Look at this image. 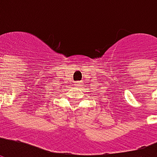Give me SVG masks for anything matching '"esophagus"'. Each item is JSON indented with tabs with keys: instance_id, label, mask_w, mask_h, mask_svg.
Returning a JSON list of instances; mask_svg holds the SVG:
<instances>
[{
	"instance_id": "1",
	"label": "esophagus",
	"mask_w": 157,
	"mask_h": 157,
	"mask_svg": "<svg viewBox=\"0 0 157 157\" xmlns=\"http://www.w3.org/2000/svg\"><path fill=\"white\" fill-rule=\"evenodd\" d=\"M82 84H83V82H75V85L77 86H82Z\"/></svg>"
}]
</instances>
